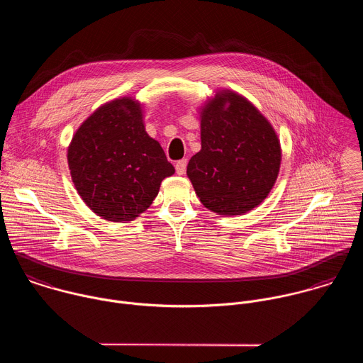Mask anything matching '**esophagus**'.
<instances>
[{"label": "esophagus", "instance_id": "esophagus-1", "mask_svg": "<svg viewBox=\"0 0 363 363\" xmlns=\"http://www.w3.org/2000/svg\"><path fill=\"white\" fill-rule=\"evenodd\" d=\"M186 169H187V159H180L176 162V173L177 174H184L186 173Z\"/></svg>", "mask_w": 363, "mask_h": 363}]
</instances>
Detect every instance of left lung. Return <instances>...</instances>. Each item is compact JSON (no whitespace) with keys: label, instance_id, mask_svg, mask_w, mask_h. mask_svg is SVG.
<instances>
[{"label":"left lung","instance_id":"8db88e82","mask_svg":"<svg viewBox=\"0 0 363 363\" xmlns=\"http://www.w3.org/2000/svg\"><path fill=\"white\" fill-rule=\"evenodd\" d=\"M281 164L278 137L259 110L219 92L201 111V151L187 166L200 201L220 215H242L264 201Z\"/></svg>","mask_w":363,"mask_h":363}]
</instances>
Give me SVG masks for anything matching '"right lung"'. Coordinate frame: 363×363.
I'll use <instances>...</instances> for the list:
<instances>
[{
	"label": "right lung",
	"mask_w": 363,
	"mask_h": 363,
	"mask_svg": "<svg viewBox=\"0 0 363 363\" xmlns=\"http://www.w3.org/2000/svg\"><path fill=\"white\" fill-rule=\"evenodd\" d=\"M68 166L85 204L111 222L135 219L174 173L131 98L104 104L82 123L68 148Z\"/></svg>",
	"instance_id": "right-lung-1"
}]
</instances>
